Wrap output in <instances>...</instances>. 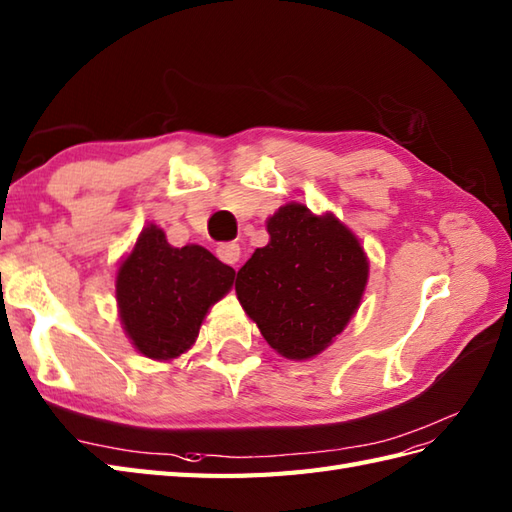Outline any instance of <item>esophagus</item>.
<instances>
[{"instance_id":"obj_1","label":"esophagus","mask_w":512,"mask_h":512,"mask_svg":"<svg viewBox=\"0 0 512 512\" xmlns=\"http://www.w3.org/2000/svg\"><path fill=\"white\" fill-rule=\"evenodd\" d=\"M217 256H219L221 263L234 267L236 263H239V258H241V247L236 245V243H221L217 247Z\"/></svg>"}]
</instances>
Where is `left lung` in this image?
I'll return each instance as SVG.
<instances>
[{
  "mask_svg": "<svg viewBox=\"0 0 512 512\" xmlns=\"http://www.w3.org/2000/svg\"><path fill=\"white\" fill-rule=\"evenodd\" d=\"M269 243L236 273V297L265 341L291 360L321 354L363 299L369 260L332 213L286 204L267 221Z\"/></svg>",
  "mask_w": 512,
  "mask_h": 512,
  "instance_id": "1",
  "label": "left lung"
}]
</instances>
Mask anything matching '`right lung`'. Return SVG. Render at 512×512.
Listing matches in <instances>:
<instances>
[{
    "label": "right lung",
    "instance_id": "add662e5",
    "mask_svg": "<svg viewBox=\"0 0 512 512\" xmlns=\"http://www.w3.org/2000/svg\"><path fill=\"white\" fill-rule=\"evenodd\" d=\"M234 284V269L199 245L171 247L154 223L117 271L119 317L143 356L173 360L195 343L208 308Z\"/></svg>",
    "mask_w": 512,
    "mask_h": 512
}]
</instances>
